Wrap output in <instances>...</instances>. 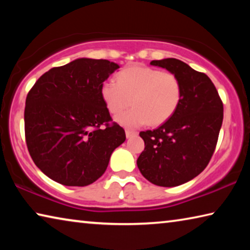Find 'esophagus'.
<instances>
[{
  "label": "esophagus",
  "instance_id": "obj_1",
  "mask_svg": "<svg viewBox=\"0 0 250 250\" xmlns=\"http://www.w3.org/2000/svg\"><path fill=\"white\" fill-rule=\"evenodd\" d=\"M134 135H137V132H135V131L125 130V137H126V139H129L131 137H134Z\"/></svg>",
  "mask_w": 250,
  "mask_h": 250
}]
</instances>
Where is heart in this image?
I'll return each instance as SVG.
<instances>
[{"instance_id": "heart-1", "label": "heart", "mask_w": 250, "mask_h": 250, "mask_svg": "<svg viewBox=\"0 0 250 250\" xmlns=\"http://www.w3.org/2000/svg\"><path fill=\"white\" fill-rule=\"evenodd\" d=\"M105 107L113 115L132 104L133 108L116 117L125 128L146 124L159 125L174 115L182 100V83L170 71L133 66L117 75V83L104 82L100 89Z\"/></svg>"}]
</instances>
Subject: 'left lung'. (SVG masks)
Wrapping results in <instances>:
<instances>
[{
	"instance_id": "left-lung-1",
	"label": "left lung",
	"mask_w": 250,
	"mask_h": 250,
	"mask_svg": "<svg viewBox=\"0 0 250 250\" xmlns=\"http://www.w3.org/2000/svg\"><path fill=\"white\" fill-rule=\"evenodd\" d=\"M150 64L179 77L182 100L158 129L140 132L145 151L137 164L151 183L172 188L193 180L208 164L223 124V103L208 76L182 61L164 58Z\"/></svg>"
}]
</instances>
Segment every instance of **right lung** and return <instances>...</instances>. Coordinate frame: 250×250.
<instances>
[{"label":"right lung","instance_id":"right-lung-1","mask_svg":"<svg viewBox=\"0 0 250 250\" xmlns=\"http://www.w3.org/2000/svg\"><path fill=\"white\" fill-rule=\"evenodd\" d=\"M118 68L107 59L78 58L46 71L29 90L24 111L27 149L49 179L66 186L94 183L125 142V130L109 125L100 94Z\"/></svg>","mask_w":250,"mask_h":250}]
</instances>
